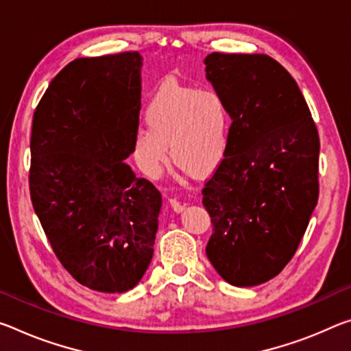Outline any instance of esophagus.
Listing matches in <instances>:
<instances>
[{
  "mask_svg": "<svg viewBox=\"0 0 351 351\" xmlns=\"http://www.w3.org/2000/svg\"><path fill=\"white\" fill-rule=\"evenodd\" d=\"M169 202H170V206H171V209H173V210H175V213H178V214H180V213H182V210H184V209H186V204H182V203H180V202H178V199H176V198H169Z\"/></svg>",
  "mask_w": 351,
  "mask_h": 351,
  "instance_id": "esophagus-1",
  "label": "esophagus"
}]
</instances>
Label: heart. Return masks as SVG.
Instances as JSON below:
<instances>
[{"instance_id":"b5f03b06","label":"heart","mask_w":351,"mask_h":351,"mask_svg":"<svg viewBox=\"0 0 351 351\" xmlns=\"http://www.w3.org/2000/svg\"><path fill=\"white\" fill-rule=\"evenodd\" d=\"M143 120L147 128L136 131L132 156L149 178L160 175L169 153L182 171L193 176L213 173L223 162L231 120L225 98L214 88L165 81L147 101Z\"/></svg>"}]
</instances>
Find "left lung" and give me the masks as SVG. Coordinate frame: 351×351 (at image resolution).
<instances>
[{"label":"left lung","mask_w":351,"mask_h":351,"mask_svg":"<svg viewBox=\"0 0 351 351\" xmlns=\"http://www.w3.org/2000/svg\"><path fill=\"white\" fill-rule=\"evenodd\" d=\"M206 80L231 117L230 147L206 182V254L226 282L271 280L297 252L319 198V132L297 82L267 54L213 53Z\"/></svg>","instance_id":"1"}]
</instances>
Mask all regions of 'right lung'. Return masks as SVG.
Wrapping results in <instances>:
<instances>
[{
  "instance_id": "right-lung-1",
  "label": "right lung",
  "mask_w": 351,
  "mask_h": 351,
  "mask_svg": "<svg viewBox=\"0 0 351 351\" xmlns=\"http://www.w3.org/2000/svg\"><path fill=\"white\" fill-rule=\"evenodd\" d=\"M142 65L137 51L75 59L32 120L36 214L66 271L106 293L145 275L162 209L158 189L125 162L138 130Z\"/></svg>"
}]
</instances>
